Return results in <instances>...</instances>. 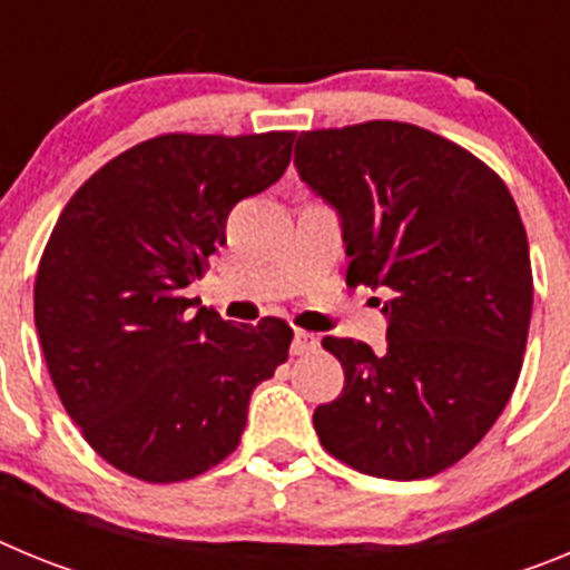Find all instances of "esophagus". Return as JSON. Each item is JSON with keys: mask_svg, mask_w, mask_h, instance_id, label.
I'll list each match as a JSON object with an SVG mask.
<instances>
[{"mask_svg": "<svg viewBox=\"0 0 570 570\" xmlns=\"http://www.w3.org/2000/svg\"><path fill=\"white\" fill-rule=\"evenodd\" d=\"M320 345V336L311 334V331H294V345H291V354L302 356V354H311L316 351Z\"/></svg>", "mask_w": 570, "mask_h": 570, "instance_id": "34e87169", "label": "esophagus"}]
</instances>
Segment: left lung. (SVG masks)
Listing matches in <instances>:
<instances>
[{"mask_svg":"<svg viewBox=\"0 0 570 570\" xmlns=\"http://www.w3.org/2000/svg\"><path fill=\"white\" fill-rule=\"evenodd\" d=\"M294 165L340 214L347 282L391 294L385 351L322 340L345 371L314 411L322 448L382 480L434 476L520 380L533 276L517 203L476 156L407 122L305 130Z\"/></svg>","mask_w":570,"mask_h":570,"instance_id":"8db88e82","label":"left lung"}]
</instances>
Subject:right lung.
<instances>
[{
  "mask_svg": "<svg viewBox=\"0 0 570 570\" xmlns=\"http://www.w3.org/2000/svg\"><path fill=\"white\" fill-rule=\"evenodd\" d=\"M291 130L165 134L70 196L45 245L33 320L65 411L88 445L145 482H183L234 454L259 382L288 360V322L194 314L185 288L225 245L236 203L291 163Z\"/></svg>",
  "mask_w": 570,
  "mask_h": 570,
  "instance_id": "obj_1",
  "label": "right lung"
}]
</instances>
